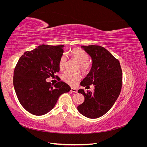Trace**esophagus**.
I'll list each match as a JSON object with an SVG mask.
<instances>
[{
	"instance_id": "esophagus-1",
	"label": "esophagus",
	"mask_w": 147,
	"mask_h": 147,
	"mask_svg": "<svg viewBox=\"0 0 147 147\" xmlns=\"http://www.w3.org/2000/svg\"><path fill=\"white\" fill-rule=\"evenodd\" d=\"M70 91L72 92H75V93H77L78 92L77 89H75V88H71L70 89Z\"/></svg>"
}]
</instances>
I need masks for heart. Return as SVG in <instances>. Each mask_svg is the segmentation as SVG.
I'll use <instances>...</instances> for the list:
<instances>
[{"label": "heart", "instance_id": "b5f03b06", "mask_svg": "<svg viewBox=\"0 0 147 147\" xmlns=\"http://www.w3.org/2000/svg\"><path fill=\"white\" fill-rule=\"evenodd\" d=\"M70 57L72 59L77 61L79 64L80 70L82 72L86 73L90 69V64L89 63L90 57L88 53L81 48H75L70 52ZM67 63V57L65 53L60 57L59 60V69L63 70L65 69ZM61 78L65 83L71 86H74L81 79V76L78 74H72L69 72H65L61 75Z\"/></svg>", "mask_w": 147, "mask_h": 147}]
</instances>
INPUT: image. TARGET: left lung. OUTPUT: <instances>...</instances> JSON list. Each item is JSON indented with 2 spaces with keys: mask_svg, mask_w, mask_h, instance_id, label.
Segmentation results:
<instances>
[{
  "mask_svg": "<svg viewBox=\"0 0 147 147\" xmlns=\"http://www.w3.org/2000/svg\"><path fill=\"white\" fill-rule=\"evenodd\" d=\"M82 48L91 56L92 64L80 84L86 88L94 84V91H78L84 96V100L77 109L84 117L97 118L107 112L118 99L122 87V70L119 61L105 48L99 45Z\"/></svg>",
  "mask_w": 147,
  "mask_h": 147,
  "instance_id": "1",
  "label": "left lung"
}]
</instances>
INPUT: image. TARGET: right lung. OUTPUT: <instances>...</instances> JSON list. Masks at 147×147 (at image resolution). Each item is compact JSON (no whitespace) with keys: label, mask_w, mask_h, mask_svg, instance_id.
<instances>
[{"label":"right lung","mask_w":147,"mask_h":147,"mask_svg":"<svg viewBox=\"0 0 147 147\" xmlns=\"http://www.w3.org/2000/svg\"><path fill=\"white\" fill-rule=\"evenodd\" d=\"M64 45H40L26 51L14 70L13 86L21 105L28 112L40 116L54 108L59 97L70 87L63 82L55 85L46 79L59 71V60Z\"/></svg>","instance_id":"add662e5"}]
</instances>
